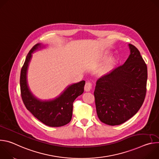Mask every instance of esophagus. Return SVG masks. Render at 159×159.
<instances>
[{"mask_svg": "<svg viewBox=\"0 0 159 159\" xmlns=\"http://www.w3.org/2000/svg\"><path fill=\"white\" fill-rule=\"evenodd\" d=\"M92 89V84L89 82H87L85 83V86H84V90L86 92H89L90 90V89Z\"/></svg>", "mask_w": 159, "mask_h": 159, "instance_id": "obj_1", "label": "esophagus"}]
</instances>
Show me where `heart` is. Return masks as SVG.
<instances>
[{
    "label": "heart",
    "mask_w": 159,
    "mask_h": 159,
    "mask_svg": "<svg viewBox=\"0 0 159 159\" xmlns=\"http://www.w3.org/2000/svg\"><path fill=\"white\" fill-rule=\"evenodd\" d=\"M115 60L114 58H110L105 64L103 66H102L99 72L101 74H104V73H107L109 71H110L111 70H112L114 67L115 65Z\"/></svg>",
    "instance_id": "1"
}]
</instances>
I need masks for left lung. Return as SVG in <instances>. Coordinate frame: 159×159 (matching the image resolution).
I'll return each mask as SVG.
<instances>
[{"mask_svg":"<svg viewBox=\"0 0 159 159\" xmlns=\"http://www.w3.org/2000/svg\"><path fill=\"white\" fill-rule=\"evenodd\" d=\"M125 63L100 77L94 90L97 115L101 122L121 125L142 106L147 92V66L139 50L129 44Z\"/></svg>","mask_w":159,"mask_h":159,"instance_id":"obj_1","label":"left lung"}]
</instances>
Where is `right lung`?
I'll list each match as a JSON object with an SVG mask.
<instances>
[{"mask_svg":"<svg viewBox=\"0 0 159 159\" xmlns=\"http://www.w3.org/2000/svg\"><path fill=\"white\" fill-rule=\"evenodd\" d=\"M43 47L41 43L35 44L28 53L22 67L20 76L21 98L27 109L38 120L48 126L60 127L71 121L73 102L84 93L85 82L82 80L67 86L58 97L53 99L41 100L33 95L28 84V66L32 53Z\"/></svg>","mask_w":159,"mask_h":159,"instance_id":"add662e5","label":"right lung"}]
</instances>
